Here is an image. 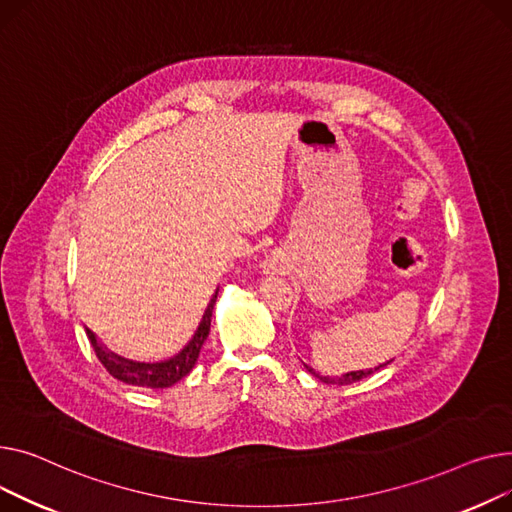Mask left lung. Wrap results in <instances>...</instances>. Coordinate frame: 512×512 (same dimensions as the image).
I'll list each match as a JSON object with an SVG mask.
<instances>
[{
    "instance_id": "left-lung-1",
    "label": "left lung",
    "mask_w": 512,
    "mask_h": 512,
    "mask_svg": "<svg viewBox=\"0 0 512 512\" xmlns=\"http://www.w3.org/2000/svg\"><path fill=\"white\" fill-rule=\"evenodd\" d=\"M390 362H393V359H390ZM390 362H386V364H380L378 368H370V370H355V372H347V374H343V376H337V378H330V376H320L314 368H310V366H306L304 364V368L312 374V376H316L320 382H324V384H339V386H345V384H353V382H357V380H364V378H368L370 374H374V372H378L380 368H384V366H388Z\"/></svg>"
}]
</instances>
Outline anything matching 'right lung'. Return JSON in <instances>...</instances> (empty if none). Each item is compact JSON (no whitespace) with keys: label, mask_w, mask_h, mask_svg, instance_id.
Returning <instances> with one entry per match:
<instances>
[{"label":"right lung","mask_w":512,"mask_h":512,"mask_svg":"<svg viewBox=\"0 0 512 512\" xmlns=\"http://www.w3.org/2000/svg\"><path fill=\"white\" fill-rule=\"evenodd\" d=\"M217 293H219V289L213 293V297H210V302L198 322V328L194 330L192 339L184 345V349L177 351L169 359H161V362H134V359H126L122 355H117L111 349L103 347V343L97 339V335L90 328H86V337H88L90 345H93L99 362L119 382L142 386V388H169L175 382L182 380L184 376H188L192 372V368L196 366L200 349L210 333V318H213Z\"/></svg>","instance_id":"obj_1"}]
</instances>
